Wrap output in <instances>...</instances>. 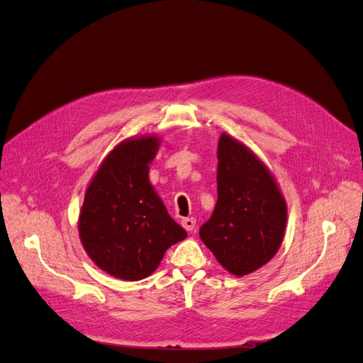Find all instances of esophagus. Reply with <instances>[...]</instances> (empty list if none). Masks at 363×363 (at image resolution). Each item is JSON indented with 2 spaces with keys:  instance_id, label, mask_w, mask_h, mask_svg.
<instances>
[{
  "instance_id": "obj_1",
  "label": "esophagus",
  "mask_w": 363,
  "mask_h": 363,
  "mask_svg": "<svg viewBox=\"0 0 363 363\" xmlns=\"http://www.w3.org/2000/svg\"><path fill=\"white\" fill-rule=\"evenodd\" d=\"M195 219L194 218H183L182 219V225L184 230H188V232H192V230L195 228Z\"/></svg>"
}]
</instances>
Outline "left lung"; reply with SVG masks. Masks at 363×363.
<instances>
[{
    "mask_svg": "<svg viewBox=\"0 0 363 363\" xmlns=\"http://www.w3.org/2000/svg\"><path fill=\"white\" fill-rule=\"evenodd\" d=\"M216 156L218 200L200 238L230 274L244 277L276 256L288 206L269 168L242 142L223 133Z\"/></svg>",
    "mask_w": 363,
    "mask_h": 363,
    "instance_id": "1",
    "label": "left lung"
}]
</instances>
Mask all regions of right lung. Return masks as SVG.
<instances>
[{
	"instance_id": "obj_1",
	"label": "right lung",
	"mask_w": 363,
	"mask_h": 363,
	"mask_svg": "<svg viewBox=\"0 0 363 363\" xmlns=\"http://www.w3.org/2000/svg\"><path fill=\"white\" fill-rule=\"evenodd\" d=\"M160 142L156 135L119 142L98 167L84 194L80 242L98 268L121 280L151 276L164 251L188 236L169 216L148 179Z\"/></svg>"
}]
</instances>
